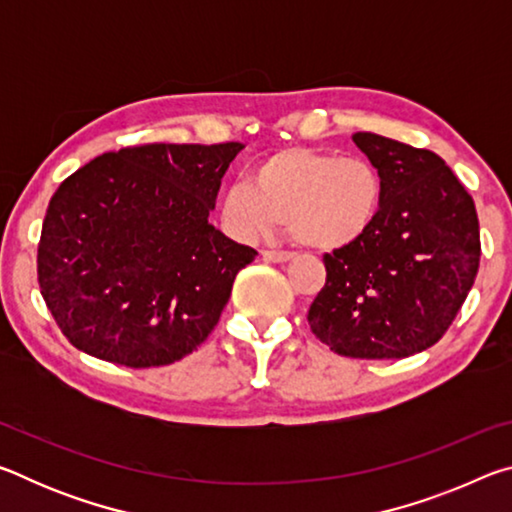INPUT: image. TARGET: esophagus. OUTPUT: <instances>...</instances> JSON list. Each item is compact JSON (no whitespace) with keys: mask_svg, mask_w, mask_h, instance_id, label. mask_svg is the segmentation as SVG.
Segmentation results:
<instances>
[{"mask_svg":"<svg viewBox=\"0 0 512 512\" xmlns=\"http://www.w3.org/2000/svg\"><path fill=\"white\" fill-rule=\"evenodd\" d=\"M262 257L268 259V262H277V264H287L293 259V255L287 253V250H262Z\"/></svg>","mask_w":512,"mask_h":512,"instance_id":"1","label":"esophagus"}]
</instances>
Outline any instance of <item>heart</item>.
<instances>
[{
    "label": "heart",
    "instance_id": "heart-1",
    "mask_svg": "<svg viewBox=\"0 0 512 512\" xmlns=\"http://www.w3.org/2000/svg\"><path fill=\"white\" fill-rule=\"evenodd\" d=\"M381 205L384 180L370 160L287 146L259 160L248 183L241 180L225 189L221 212L241 239L284 225L298 246L339 253L366 239Z\"/></svg>",
    "mask_w": 512,
    "mask_h": 512
}]
</instances>
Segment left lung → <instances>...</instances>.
<instances>
[{"mask_svg":"<svg viewBox=\"0 0 512 512\" xmlns=\"http://www.w3.org/2000/svg\"><path fill=\"white\" fill-rule=\"evenodd\" d=\"M384 180V205L366 239L325 255L327 282L309 325L341 357L404 359L443 339L479 271L472 196L427 149L354 133Z\"/></svg>","mask_w":512,"mask_h":512,"instance_id":"8db88e82","label":"left lung"}]
</instances>
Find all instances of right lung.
I'll use <instances>...</instances> for the list:
<instances>
[{
	"label": "right lung",
	"mask_w": 512,
	"mask_h": 512,
	"mask_svg": "<svg viewBox=\"0 0 512 512\" xmlns=\"http://www.w3.org/2000/svg\"><path fill=\"white\" fill-rule=\"evenodd\" d=\"M241 149L128 146L60 183L42 223L38 282L74 348L151 368L207 339L237 273L257 255L207 221Z\"/></svg>",
	"instance_id": "add662e5"
}]
</instances>
